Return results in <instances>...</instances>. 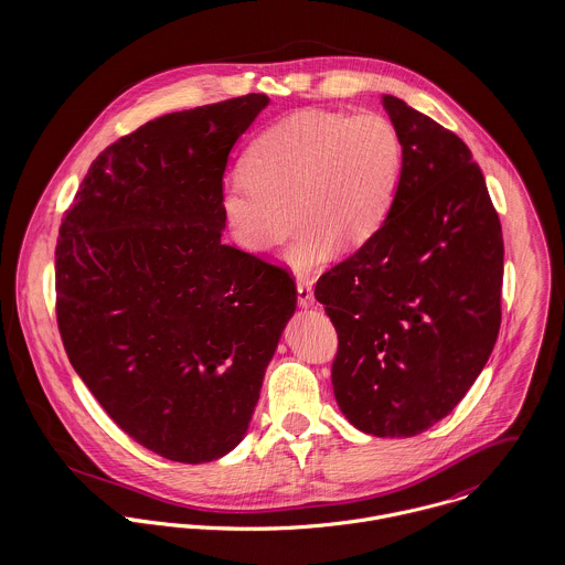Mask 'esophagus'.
I'll list each match as a JSON object with an SVG mask.
<instances>
[{"instance_id":"1","label":"esophagus","mask_w":565,"mask_h":565,"mask_svg":"<svg viewBox=\"0 0 565 565\" xmlns=\"http://www.w3.org/2000/svg\"><path fill=\"white\" fill-rule=\"evenodd\" d=\"M313 302H316V298H313L311 280H298V305L300 307H311Z\"/></svg>"}]
</instances>
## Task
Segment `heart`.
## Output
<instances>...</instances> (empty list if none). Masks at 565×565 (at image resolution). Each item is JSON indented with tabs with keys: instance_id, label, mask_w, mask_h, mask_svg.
<instances>
[{
	"instance_id": "1",
	"label": "heart",
	"mask_w": 565,
	"mask_h": 565,
	"mask_svg": "<svg viewBox=\"0 0 565 565\" xmlns=\"http://www.w3.org/2000/svg\"><path fill=\"white\" fill-rule=\"evenodd\" d=\"M403 173V141L381 113L305 110L260 132L242 178L222 186L220 209L233 242L252 254L280 245L298 226L289 263L323 267L334 247L350 252L385 224Z\"/></svg>"
}]
</instances>
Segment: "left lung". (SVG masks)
<instances>
[{
    "instance_id": "obj_1",
    "label": "left lung",
    "mask_w": 565,
    "mask_h": 565,
    "mask_svg": "<svg viewBox=\"0 0 565 565\" xmlns=\"http://www.w3.org/2000/svg\"><path fill=\"white\" fill-rule=\"evenodd\" d=\"M383 106L403 141L394 206L316 298L337 330L341 413L363 433L413 437L461 403L493 350L504 245L470 148L394 95Z\"/></svg>"
}]
</instances>
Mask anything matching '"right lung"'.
<instances>
[{
    "mask_svg": "<svg viewBox=\"0 0 565 565\" xmlns=\"http://www.w3.org/2000/svg\"><path fill=\"white\" fill-rule=\"evenodd\" d=\"M267 95L162 115L90 162L56 243L65 352L108 417L180 463L231 452L296 311L289 269L222 242L228 154Z\"/></svg>",
    "mask_w": 565,
    "mask_h": 565,
    "instance_id": "obj_1",
    "label": "right lung"
}]
</instances>
